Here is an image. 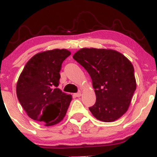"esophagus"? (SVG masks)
<instances>
[{
	"label": "esophagus",
	"instance_id": "34e87169",
	"mask_svg": "<svg viewBox=\"0 0 157 157\" xmlns=\"http://www.w3.org/2000/svg\"><path fill=\"white\" fill-rule=\"evenodd\" d=\"M74 97H79L81 96V93L80 92V91H79V92H78V93L74 94Z\"/></svg>",
	"mask_w": 157,
	"mask_h": 157
}]
</instances>
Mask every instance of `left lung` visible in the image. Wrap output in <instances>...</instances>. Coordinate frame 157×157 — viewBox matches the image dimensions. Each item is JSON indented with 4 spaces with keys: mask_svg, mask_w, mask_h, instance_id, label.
Returning a JSON list of instances; mask_svg holds the SVG:
<instances>
[{
    "mask_svg": "<svg viewBox=\"0 0 157 157\" xmlns=\"http://www.w3.org/2000/svg\"><path fill=\"white\" fill-rule=\"evenodd\" d=\"M90 75L96 103L89 107L99 121H117L129 108L136 89L133 64L111 49L82 48L73 56Z\"/></svg>",
    "mask_w": 157,
    "mask_h": 157,
    "instance_id": "obj_1",
    "label": "left lung"
}]
</instances>
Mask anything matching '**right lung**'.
<instances>
[{
  "mask_svg": "<svg viewBox=\"0 0 157 157\" xmlns=\"http://www.w3.org/2000/svg\"><path fill=\"white\" fill-rule=\"evenodd\" d=\"M71 55L66 49H54L34 55L26 63L16 83V95L30 118L45 126L63 121L72 100L57 88L61 65Z\"/></svg>",
  "mask_w": 157,
  "mask_h": 157,
  "instance_id": "1",
  "label": "right lung"
}]
</instances>
